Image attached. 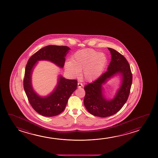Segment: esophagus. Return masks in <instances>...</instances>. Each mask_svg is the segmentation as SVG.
Segmentation results:
<instances>
[{
    "mask_svg": "<svg viewBox=\"0 0 158 158\" xmlns=\"http://www.w3.org/2000/svg\"><path fill=\"white\" fill-rule=\"evenodd\" d=\"M83 85H82V83H81V82H78V87L79 88H80V87H81Z\"/></svg>",
    "mask_w": 158,
    "mask_h": 158,
    "instance_id": "34e87169",
    "label": "esophagus"
}]
</instances>
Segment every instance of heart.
<instances>
[{
  "mask_svg": "<svg viewBox=\"0 0 158 158\" xmlns=\"http://www.w3.org/2000/svg\"><path fill=\"white\" fill-rule=\"evenodd\" d=\"M107 58L104 53L90 48L82 49L76 52L71 57L70 61L65 64L66 71L73 77L80 75L92 81L99 78L105 69Z\"/></svg>",
  "mask_w": 158,
  "mask_h": 158,
  "instance_id": "b5f03b06",
  "label": "heart"
}]
</instances>
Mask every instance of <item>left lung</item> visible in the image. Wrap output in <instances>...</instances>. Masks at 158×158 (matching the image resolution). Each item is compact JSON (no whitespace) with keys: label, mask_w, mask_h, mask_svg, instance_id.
I'll return each mask as SVG.
<instances>
[{"label":"left lung","mask_w":158,"mask_h":158,"mask_svg":"<svg viewBox=\"0 0 158 158\" xmlns=\"http://www.w3.org/2000/svg\"><path fill=\"white\" fill-rule=\"evenodd\" d=\"M111 54V61L107 71L97 80L85 86L84 106L91 114L97 117H110L121 110L129 97L132 83V73L129 63L125 56L117 51L108 48ZM123 77L121 87L114 99L106 100L102 93V85L115 73Z\"/></svg>","instance_id":"obj_1"}]
</instances>
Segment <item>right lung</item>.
<instances>
[{"instance_id": "add662e5", "label": "right lung", "mask_w": 158, "mask_h": 158, "mask_svg": "<svg viewBox=\"0 0 158 158\" xmlns=\"http://www.w3.org/2000/svg\"><path fill=\"white\" fill-rule=\"evenodd\" d=\"M69 49L66 46H47L33 54L26 64L23 81L24 90L31 106L41 115L53 117L63 112L69 98L77 88L78 81L60 76L54 91L47 97L41 98L35 93L32 87L33 69L37 61L41 60L51 61L59 67H64L65 56Z\"/></svg>"}]
</instances>
